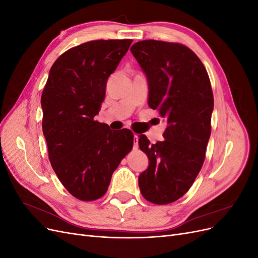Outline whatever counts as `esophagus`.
I'll return each mask as SVG.
<instances>
[{
  "instance_id": "esophagus-1",
  "label": "esophagus",
  "mask_w": 258,
  "mask_h": 258,
  "mask_svg": "<svg viewBox=\"0 0 258 258\" xmlns=\"http://www.w3.org/2000/svg\"><path fill=\"white\" fill-rule=\"evenodd\" d=\"M138 147H139V137H138V135H135L134 136V148L135 150H137Z\"/></svg>"
}]
</instances>
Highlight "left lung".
I'll return each instance as SVG.
<instances>
[{"label":"left lung","instance_id":"8db88e82","mask_svg":"<svg viewBox=\"0 0 258 258\" xmlns=\"http://www.w3.org/2000/svg\"><path fill=\"white\" fill-rule=\"evenodd\" d=\"M131 52L148 85V106L167 121L163 141L150 144L139 136V146L150 163L139 175L143 197L168 205L188 191L204 165L211 136L214 100L209 75L196 53L186 46L147 40Z\"/></svg>","mask_w":258,"mask_h":258}]
</instances>
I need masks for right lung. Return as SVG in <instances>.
Wrapping results in <instances>:
<instances>
[{
	"label": "right lung",
	"instance_id": "1",
	"mask_svg": "<svg viewBox=\"0 0 258 258\" xmlns=\"http://www.w3.org/2000/svg\"><path fill=\"white\" fill-rule=\"evenodd\" d=\"M132 40H99L69 49L52 64L42 93L43 134L51 167L67 190L92 201L106 192L112 174L134 145L128 129L95 120L107 79Z\"/></svg>",
	"mask_w": 258,
	"mask_h": 258
}]
</instances>
